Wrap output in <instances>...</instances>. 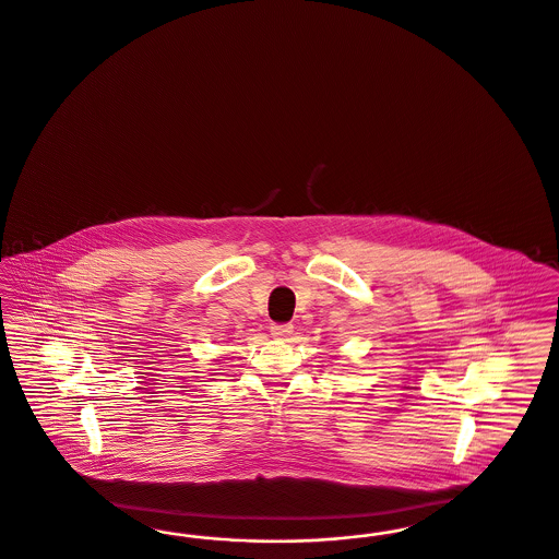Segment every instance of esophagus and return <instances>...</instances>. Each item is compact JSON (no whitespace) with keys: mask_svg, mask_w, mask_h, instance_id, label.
Instances as JSON below:
<instances>
[{"mask_svg":"<svg viewBox=\"0 0 559 559\" xmlns=\"http://www.w3.org/2000/svg\"><path fill=\"white\" fill-rule=\"evenodd\" d=\"M270 334L278 341H287L290 334H293V326L290 324H272L270 326Z\"/></svg>","mask_w":559,"mask_h":559,"instance_id":"34e87169","label":"esophagus"}]
</instances>
